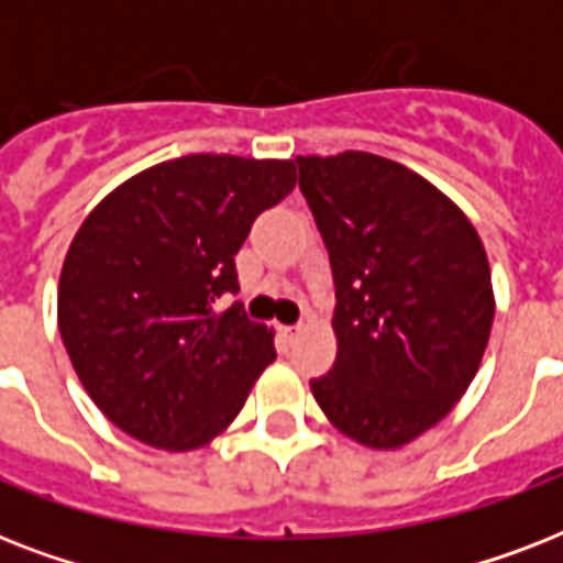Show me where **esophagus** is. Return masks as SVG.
Segmentation results:
<instances>
[{
	"label": "esophagus",
	"mask_w": 563,
	"mask_h": 563,
	"mask_svg": "<svg viewBox=\"0 0 563 563\" xmlns=\"http://www.w3.org/2000/svg\"><path fill=\"white\" fill-rule=\"evenodd\" d=\"M300 333H303V327H300V324L280 327V335H283V339H286V342H295V339H298Z\"/></svg>",
	"instance_id": "obj_1"
}]
</instances>
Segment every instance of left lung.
I'll return each instance as SVG.
<instances>
[{"instance_id": "8db88e82", "label": "left lung", "mask_w": 563, "mask_h": 563, "mask_svg": "<svg viewBox=\"0 0 563 563\" xmlns=\"http://www.w3.org/2000/svg\"><path fill=\"white\" fill-rule=\"evenodd\" d=\"M335 283V362L309 383L342 435L400 450L453 411L479 371L494 286L462 207L368 152L298 157Z\"/></svg>"}]
</instances>
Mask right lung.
Here are the masks:
<instances>
[{"label": "right lung", "mask_w": 563, "mask_h": 563, "mask_svg": "<svg viewBox=\"0 0 563 563\" xmlns=\"http://www.w3.org/2000/svg\"><path fill=\"white\" fill-rule=\"evenodd\" d=\"M295 189V161L187 154L108 192L69 242L57 330L101 415L157 450L187 453L233 423L274 362V330L242 307L233 256Z\"/></svg>", "instance_id": "add662e5"}]
</instances>
